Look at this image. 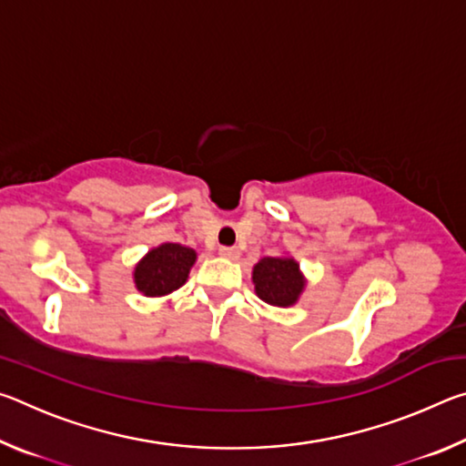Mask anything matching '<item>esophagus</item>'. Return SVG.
I'll return each mask as SVG.
<instances>
[{
  "mask_svg": "<svg viewBox=\"0 0 466 466\" xmlns=\"http://www.w3.org/2000/svg\"><path fill=\"white\" fill-rule=\"evenodd\" d=\"M219 255L226 257V258H238V248L236 247H219Z\"/></svg>",
  "mask_w": 466,
  "mask_h": 466,
  "instance_id": "34e87169",
  "label": "esophagus"
}]
</instances>
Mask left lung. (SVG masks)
<instances>
[{
  "instance_id": "1",
  "label": "left lung",
  "mask_w": 466,
  "mask_h": 466,
  "mask_svg": "<svg viewBox=\"0 0 466 466\" xmlns=\"http://www.w3.org/2000/svg\"><path fill=\"white\" fill-rule=\"evenodd\" d=\"M257 296L271 306H291L304 289L294 258L265 257L252 269Z\"/></svg>"
}]
</instances>
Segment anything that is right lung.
<instances>
[{
  "label": "right lung",
  "instance_id": "obj_1",
  "mask_svg": "<svg viewBox=\"0 0 466 466\" xmlns=\"http://www.w3.org/2000/svg\"><path fill=\"white\" fill-rule=\"evenodd\" d=\"M195 258L193 248L172 242L162 244L149 250L144 261L136 267V286L146 296H167L187 281Z\"/></svg>",
  "mask_w": 466,
  "mask_h": 466
}]
</instances>
